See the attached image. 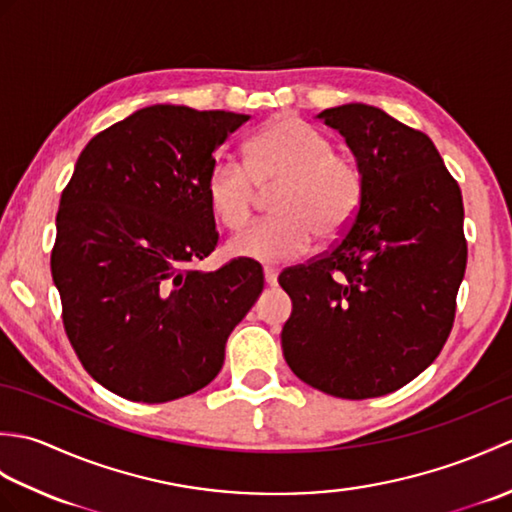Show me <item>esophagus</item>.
<instances>
[{
  "mask_svg": "<svg viewBox=\"0 0 512 512\" xmlns=\"http://www.w3.org/2000/svg\"><path fill=\"white\" fill-rule=\"evenodd\" d=\"M277 268L275 266H264V281L268 286H277Z\"/></svg>",
  "mask_w": 512,
  "mask_h": 512,
  "instance_id": "1",
  "label": "esophagus"
}]
</instances>
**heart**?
Instances as JSON below:
<instances>
[{
  "instance_id": "1",
  "label": "heart",
  "mask_w": 512,
  "mask_h": 512,
  "mask_svg": "<svg viewBox=\"0 0 512 512\" xmlns=\"http://www.w3.org/2000/svg\"><path fill=\"white\" fill-rule=\"evenodd\" d=\"M257 189H275L270 206L277 215L237 235L228 250L257 262H284L306 253L314 235L332 242L352 226L365 178L358 162L334 151L317 129L279 116L246 140L244 167L231 158L213 162L204 198L217 222L242 231L257 209Z\"/></svg>"
}]
</instances>
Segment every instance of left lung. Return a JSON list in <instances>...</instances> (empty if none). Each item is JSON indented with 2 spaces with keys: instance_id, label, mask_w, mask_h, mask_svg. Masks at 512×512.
<instances>
[{
  "instance_id": "1",
  "label": "left lung",
  "mask_w": 512,
  "mask_h": 512,
  "mask_svg": "<svg viewBox=\"0 0 512 512\" xmlns=\"http://www.w3.org/2000/svg\"><path fill=\"white\" fill-rule=\"evenodd\" d=\"M317 118L345 138L365 193L339 244L279 275L292 299L281 347L323 394L385 396L449 339L466 270L462 193L431 138L378 107L347 103Z\"/></svg>"
}]
</instances>
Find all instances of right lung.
<instances>
[{
	"mask_svg": "<svg viewBox=\"0 0 512 512\" xmlns=\"http://www.w3.org/2000/svg\"><path fill=\"white\" fill-rule=\"evenodd\" d=\"M248 118L151 105L76 160L50 268L76 356L116 396L156 405L209 385L264 290L253 259L193 268L217 246L204 198L213 154Z\"/></svg>",
	"mask_w": 512,
	"mask_h": 512,
	"instance_id": "right-lung-1",
	"label": "right lung"
}]
</instances>
